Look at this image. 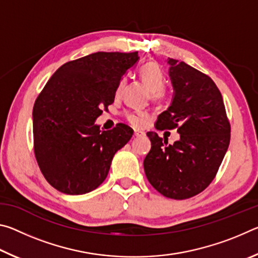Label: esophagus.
<instances>
[{
  "label": "esophagus",
  "instance_id": "1",
  "mask_svg": "<svg viewBox=\"0 0 258 258\" xmlns=\"http://www.w3.org/2000/svg\"><path fill=\"white\" fill-rule=\"evenodd\" d=\"M146 133L143 132V131H140V130H134V137L140 138V137H145Z\"/></svg>",
  "mask_w": 258,
  "mask_h": 258
}]
</instances>
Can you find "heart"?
Listing matches in <instances>:
<instances>
[{
	"instance_id": "b5f03b06",
	"label": "heart",
	"mask_w": 258,
	"mask_h": 258,
	"mask_svg": "<svg viewBox=\"0 0 258 258\" xmlns=\"http://www.w3.org/2000/svg\"><path fill=\"white\" fill-rule=\"evenodd\" d=\"M139 74L140 77L142 78V81L150 87L152 99L157 100V101L165 99L166 94H167L165 87L163 86L165 82V76L163 71H161V68L158 66V63L147 62L140 68ZM124 85L125 78H123V80L119 82L118 87H117V93L121 92ZM148 118H149V113L145 110H135L126 113V119H127L133 126H137V127H141V126L145 125Z\"/></svg>"
}]
</instances>
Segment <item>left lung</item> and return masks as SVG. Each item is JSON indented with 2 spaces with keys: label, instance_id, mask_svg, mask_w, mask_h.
<instances>
[{
  "label": "left lung",
  "instance_id": "1",
  "mask_svg": "<svg viewBox=\"0 0 258 258\" xmlns=\"http://www.w3.org/2000/svg\"><path fill=\"white\" fill-rule=\"evenodd\" d=\"M174 94L156 121L157 130L177 128L168 145L148 132L151 149L143 161L148 181L161 195L187 199L211 184L230 143V123L220 90L209 76L183 61L167 59Z\"/></svg>",
  "mask_w": 258,
  "mask_h": 258
}]
</instances>
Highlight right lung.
Here are the masks:
<instances>
[{
    "mask_svg": "<svg viewBox=\"0 0 258 258\" xmlns=\"http://www.w3.org/2000/svg\"><path fill=\"white\" fill-rule=\"evenodd\" d=\"M138 52H95L62 64L33 108L34 151L43 175L66 195H84L106 180L111 160L133 135L125 124L100 131L95 119L115 100Z\"/></svg>",
    "mask_w": 258,
    "mask_h": 258,
    "instance_id": "obj_1",
    "label": "right lung"
}]
</instances>
